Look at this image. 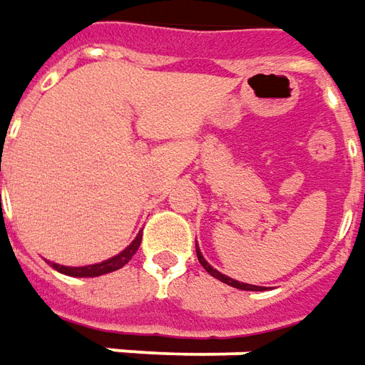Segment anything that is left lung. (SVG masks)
<instances>
[{
  "label": "left lung",
  "instance_id": "8db88e82",
  "mask_svg": "<svg viewBox=\"0 0 365 365\" xmlns=\"http://www.w3.org/2000/svg\"><path fill=\"white\" fill-rule=\"evenodd\" d=\"M196 255H198V262L202 263V267L210 274V276H214L216 279H220V282H225V284H229V286H232V288H239V290H259V286H251V284H243V282H237V279H232V277H227L225 274H220L218 269H214L210 263L206 262L204 257H202V253H200V249L196 247Z\"/></svg>",
  "mask_w": 365,
  "mask_h": 365
}]
</instances>
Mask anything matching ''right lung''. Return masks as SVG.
I'll return each instance as SVG.
<instances>
[{
    "label": "right lung",
    "instance_id": "1",
    "mask_svg": "<svg viewBox=\"0 0 365 365\" xmlns=\"http://www.w3.org/2000/svg\"><path fill=\"white\" fill-rule=\"evenodd\" d=\"M143 241V235L138 232L136 239L126 247L122 253H118L116 257L108 259V262L96 263V265H86V267H67V265H56V263H51L55 267L56 272L61 274H67V276H75V277H96V276H103V274H110V272H116L120 267H124L126 263L133 259L136 251H138V245Z\"/></svg>",
    "mask_w": 365,
    "mask_h": 365
}]
</instances>
